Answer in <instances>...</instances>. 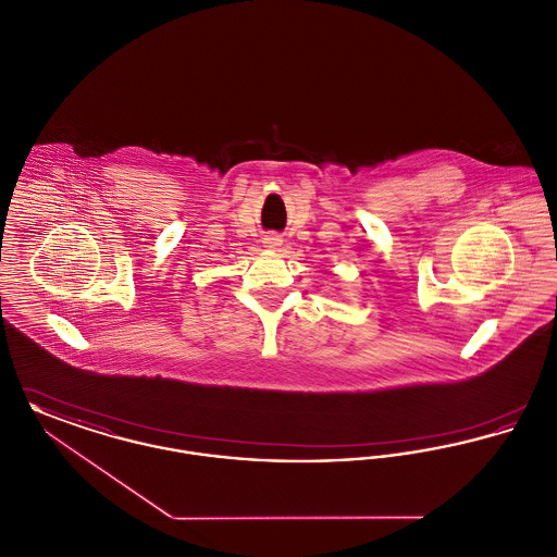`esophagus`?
<instances>
[{
  "label": "esophagus",
  "mask_w": 557,
  "mask_h": 557,
  "mask_svg": "<svg viewBox=\"0 0 557 557\" xmlns=\"http://www.w3.org/2000/svg\"><path fill=\"white\" fill-rule=\"evenodd\" d=\"M263 244H265V248H277V246H282V238L277 234H269L263 238Z\"/></svg>",
  "instance_id": "1"
}]
</instances>
